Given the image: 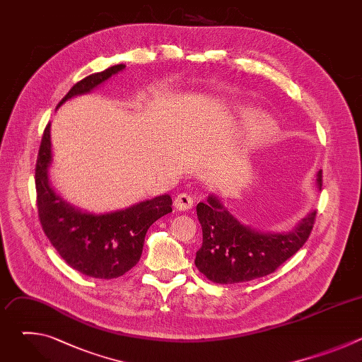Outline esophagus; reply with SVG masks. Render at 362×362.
<instances>
[{
	"label": "esophagus",
	"instance_id": "34e87169",
	"mask_svg": "<svg viewBox=\"0 0 362 362\" xmlns=\"http://www.w3.org/2000/svg\"><path fill=\"white\" fill-rule=\"evenodd\" d=\"M193 206V199L187 193H180L175 197V208L179 211H187Z\"/></svg>",
	"mask_w": 362,
	"mask_h": 362
}]
</instances>
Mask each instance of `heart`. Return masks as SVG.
Wrapping results in <instances>:
<instances>
[{
	"instance_id": "heart-1",
	"label": "heart",
	"mask_w": 362,
	"mask_h": 362,
	"mask_svg": "<svg viewBox=\"0 0 362 362\" xmlns=\"http://www.w3.org/2000/svg\"><path fill=\"white\" fill-rule=\"evenodd\" d=\"M257 127H259L261 130H265V127H264V122H261V123H259V126H257Z\"/></svg>"
}]
</instances>
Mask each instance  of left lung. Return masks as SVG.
I'll use <instances>...</instances> for the list:
<instances>
[{"mask_svg": "<svg viewBox=\"0 0 362 362\" xmlns=\"http://www.w3.org/2000/svg\"><path fill=\"white\" fill-rule=\"evenodd\" d=\"M317 183L322 186L321 170ZM196 212L203 242L194 265L215 284H239L275 272L305 245L317 215L309 214L292 232L275 233L245 226L214 194L197 203Z\"/></svg>", "mask_w": 362, "mask_h": 362, "instance_id": "8db88e82", "label": "left lung"}]
</instances>
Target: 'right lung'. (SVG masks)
<instances>
[{
    "mask_svg": "<svg viewBox=\"0 0 362 362\" xmlns=\"http://www.w3.org/2000/svg\"><path fill=\"white\" fill-rule=\"evenodd\" d=\"M117 64L76 83L57 109L69 98L91 91L122 71ZM49 123L47 124L35 163L38 218L45 236L59 255L76 271L97 279H113L129 272L140 259L147 229L172 212V197L162 194L110 214H87L76 209L51 187Z\"/></svg>",
    "mask_w": 362,
    "mask_h": 362,
    "instance_id": "1",
    "label": "right lung"
}]
</instances>
